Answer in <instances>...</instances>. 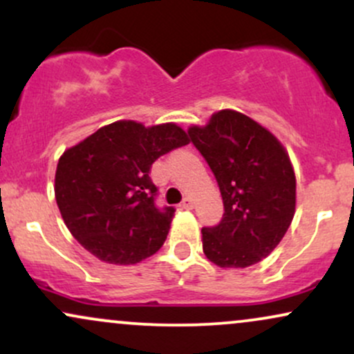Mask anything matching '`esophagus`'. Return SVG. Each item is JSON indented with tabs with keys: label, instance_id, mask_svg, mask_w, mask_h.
Here are the masks:
<instances>
[{
	"label": "esophagus",
	"instance_id": "esophagus-1",
	"mask_svg": "<svg viewBox=\"0 0 354 354\" xmlns=\"http://www.w3.org/2000/svg\"><path fill=\"white\" fill-rule=\"evenodd\" d=\"M194 206V203H193V200H191V198H185V200L181 201V205H180V208H183V209H191Z\"/></svg>",
	"mask_w": 354,
	"mask_h": 354
}]
</instances>
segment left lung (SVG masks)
Returning <instances> with one entry per match:
<instances>
[{"label":"left lung","mask_w":354,"mask_h":354,"mask_svg":"<svg viewBox=\"0 0 354 354\" xmlns=\"http://www.w3.org/2000/svg\"><path fill=\"white\" fill-rule=\"evenodd\" d=\"M196 146L216 178L223 213L205 226L203 251L219 268H248L266 258L290 228L296 206V178L286 149L276 138L233 109L191 126Z\"/></svg>","instance_id":"8db88e82"}]
</instances>
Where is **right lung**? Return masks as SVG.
I'll use <instances>...</instances> for the list:
<instances>
[{
    "label": "right lung",
    "mask_w": 354,
    "mask_h": 354,
    "mask_svg": "<svg viewBox=\"0 0 354 354\" xmlns=\"http://www.w3.org/2000/svg\"><path fill=\"white\" fill-rule=\"evenodd\" d=\"M189 138L174 123L103 126L59 158L55 196L64 225L101 261L135 265L168 236L173 206L158 208L151 165Z\"/></svg>",
    "instance_id": "add662e5"
}]
</instances>
